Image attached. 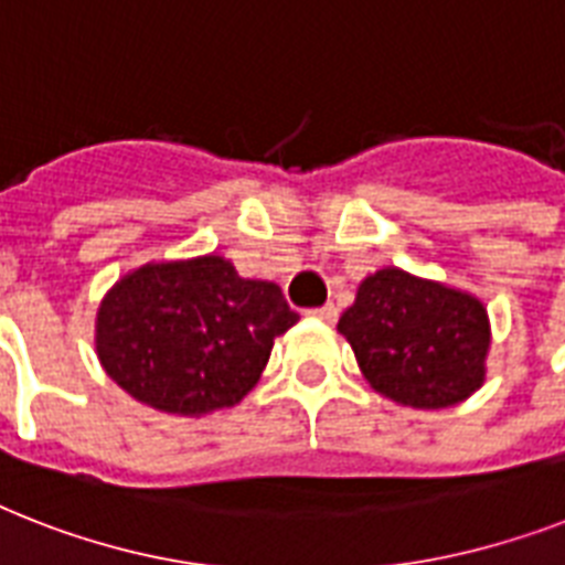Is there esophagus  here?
I'll return each instance as SVG.
<instances>
[{
    "instance_id": "34e87169",
    "label": "esophagus",
    "mask_w": 565,
    "mask_h": 565,
    "mask_svg": "<svg viewBox=\"0 0 565 565\" xmlns=\"http://www.w3.org/2000/svg\"><path fill=\"white\" fill-rule=\"evenodd\" d=\"M308 317L319 319V322H326V326H334V322H337V308H334V305H322V308L308 310Z\"/></svg>"
}]
</instances>
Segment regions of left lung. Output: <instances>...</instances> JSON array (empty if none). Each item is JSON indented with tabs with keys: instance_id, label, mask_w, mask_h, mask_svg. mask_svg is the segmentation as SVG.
I'll use <instances>...</instances> for the list:
<instances>
[{
	"instance_id": "obj_1",
	"label": "left lung",
	"mask_w": 565,
	"mask_h": 565,
	"mask_svg": "<svg viewBox=\"0 0 565 565\" xmlns=\"http://www.w3.org/2000/svg\"><path fill=\"white\" fill-rule=\"evenodd\" d=\"M337 331L372 390L402 407H451L487 381L492 334L483 301L398 266L363 278Z\"/></svg>"
}]
</instances>
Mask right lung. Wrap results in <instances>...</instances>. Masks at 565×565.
<instances>
[{
  "instance_id": "right-lung-1",
  "label": "right lung",
  "mask_w": 565,
  "mask_h": 565,
  "mask_svg": "<svg viewBox=\"0 0 565 565\" xmlns=\"http://www.w3.org/2000/svg\"><path fill=\"white\" fill-rule=\"evenodd\" d=\"M296 322L278 284L239 278L222 255L152 260L105 292L96 354L131 398L199 419L243 402Z\"/></svg>"
}]
</instances>
